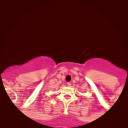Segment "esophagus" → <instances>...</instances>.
<instances>
[{"mask_svg": "<svg viewBox=\"0 0 128 128\" xmlns=\"http://www.w3.org/2000/svg\"><path fill=\"white\" fill-rule=\"evenodd\" d=\"M67 86H71L72 84L70 82H67Z\"/></svg>", "mask_w": 128, "mask_h": 128, "instance_id": "1", "label": "esophagus"}]
</instances>
